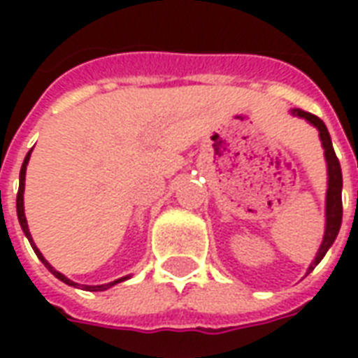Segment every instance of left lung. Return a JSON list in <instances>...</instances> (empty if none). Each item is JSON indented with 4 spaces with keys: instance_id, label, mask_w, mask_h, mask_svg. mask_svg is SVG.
I'll return each instance as SVG.
<instances>
[{
    "instance_id": "left-lung-1",
    "label": "left lung",
    "mask_w": 358,
    "mask_h": 358,
    "mask_svg": "<svg viewBox=\"0 0 358 358\" xmlns=\"http://www.w3.org/2000/svg\"><path fill=\"white\" fill-rule=\"evenodd\" d=\"M293 115L297 117L307 118L310 124H315L320 132V140H322L324 145V155H326V163H328V194H326V232H324L322 245L316 253V259L313 261V264L308 266V272H313L315 266L320 261L322 257L326 255V251L331 248V243L336 241L339 232V226H341V217H343V205H341V186H343V180H341V166H339L338 157H336V151H334V145H331L330 132L324 124L320 118L313 115V113H307L303 109H293ZM307 272V274H308Z\"/></svg>"
}]
</instances>
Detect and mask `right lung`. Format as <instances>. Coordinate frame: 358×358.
<instances>
[{
  "instance_id": "add662e5",
  "label": "right lung",
  "mask_w": 358,
  "mask_h": 358,
  "mask_svg": "<svg viewBox=\"0 0 358 358\" xmlns=\"http://www.w3.org/2000/svg\"><path fill=\"white\" fill-rule=\"evenodd\" d=\"M28 159H30V151H28V155L24 157V163H22V166H20V176H19V194H17V217H19L20 228H22V232H24V236H27L28 241H30V245H32V249H34L36 255L40 257V261L45 264V268L50 270L53 276L59 278L61 282H65V284H69V285H78V284H74V282H71V280H69L66 276H63L61 272H57V270L53 268V266H51V264L48 263L45 259H43V255L40 253V249L36 248L34 241H32V236H30V232H28L27 217H24V203H22V194H24V174H27ZM122 280H126V278H120V280H115V282H110V284H103V285H82V289H86V292H103V289H109L110 285L118 284V282H122Z\"/></svg>"
}]
</instances>
